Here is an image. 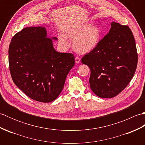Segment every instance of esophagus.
Returning a JSON list of instances; mask_svg holds the SVG:
<instances>
[{
	"label": "esophagus",
	"instance_id": "obj_1",
	"mask_svg": "<svg viewBox=\"0 0 145 145\" xmlns=\"http://www.w3.org/2000/svg\"><path fill=\"white\" fill-rule=\"evenodd\" d=\"M75 62L76 63H79L80 62V58L78 57H75Z\"/></svg>",
	"mask_w": 145,
	"mask_h": 145
}]
</instances>
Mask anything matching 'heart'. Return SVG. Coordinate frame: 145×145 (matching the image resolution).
Masks as SVG:
<instances>
[{"label":"heart","instance_id":"1","mask_svg":"<svg viewBox=\"0 0 145 145\" xmlns=\"http://www.w3.org/2000/svg\"><path fill=\"white\" fill-rule=\"evenodd\" d=\"M67 37L73 42V48L80 54L88 53L99 44L101 37V32L97 25L84 24L71 29L67 33ZM61 44L66 45L67 40L63 36L59 37Z\"/></svg>","mask_w":145,"mask_h":145}]
</instances>
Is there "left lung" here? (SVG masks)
Segmentation results:
<instances>
[{
    "label": "left lung",
    "instance_id": "8db88e82",
    "mask_svg": "<svg viewBox=\"0 0 145 145\" xmlns=\"http://www.w3.org/2000/svg\"><path fill=\"white\" fill-rule=\"evenodd\" d=\"M94 50L82 58L91 71L90 88L100 98H113L127 87L135 73L138 54L134 36L127 25L115 22Z\"/></svg>",
    "mask_w": 145,
    "mask_h": 145
}]
</instances>
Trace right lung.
<instances>
[{
  "mask_svg": "<svg viewBox=\"0 0 145 145\" xmlns=\"http://www.w3.org/2000/svg\"><path fill=\"white\" fill-rule=\"evenodd\" d=\"M75 63L73 54L55 50L44 27L23 29L9 45L13 82L29 97L40 102H51L58 97Z\"/></svg>",
  "mask_w": 145,
  "mask_h": 145,
  "instance_id": "right-lung-1",
  "label": "right lung"
}]
</instances>
